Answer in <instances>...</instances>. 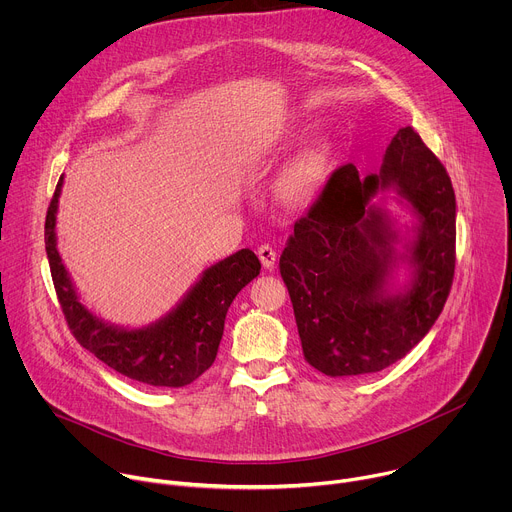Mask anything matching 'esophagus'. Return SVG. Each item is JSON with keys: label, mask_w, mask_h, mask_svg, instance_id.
I'll use <instances>...</instances> for the list:
<instances>
[{"label": "esophagus", "mask_w": 512, "mask_h": 512, "mask_svg": "<svg viewBox=\"0 0 512 512\" xmlns=\"http://www.w3.org/2000/svg\"><path fill=\"white\" fill-rule=\"evenodd\" d=\"M257 255H259V259H261V263H263L265 269H273V267H275L277 253H275V249H273L271 245H261V247L257 249Z\"/></svg>", "instance_id": "34e87169"}]
</instances>
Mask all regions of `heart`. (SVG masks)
Returning <instances> with one entry per match:
<instances>
[{"mask_svg": "<svg viewBox=\"0 0 512 512\" xmlns=\"http://www.w3.org/2000/svg\"><path fill=\"white\" fill-rule=\"evenodd\" d=\"M332 168V145L314 141L291 158L275 176L271 194L285 210H302L310 206L324 188Z\"/></svg>", "mask_w": 512, "mask_h": 512, "instance_id": "obj_1", "label": "heart"}]
</instances>
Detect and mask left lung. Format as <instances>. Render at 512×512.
Wrapping results in <instances>:
<instances>
[{"mask_svg":"<svg viewBox=\"0 0 512 512\" xmlns=\"http://www.w3.org/2000/svg\"><path fill=\"white\" fill-rule=\"evenodd\" d=\"M389 199L412 216L409 226L396 223ZM454 253L450 176L413 127H401L377 174L346 164L330 176L281 253L304 358L328 377L377 373L403 358L444 310Z\"/></svg>","mask_w":512,"mask_h":512,"instance_id":"obj_1","label":"left lung"}]
</instances>
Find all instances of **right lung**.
<instances>
[{"mask_svg": "<svg viewBox=\"0 0 512 512\" xmlns=\"http://www.w3.org/2000/svg\"><path fill=\"white\" fill-rule=\"evenodd\" d=\"M64 176L50 200L44 243L56 296L70 332L79 344L127 379L152 387H186L216 358L225 318L239 291L259 275L261 263L251 249H241L206 267L184 298L160 320L125 328L93 314L70 279L56 247V212Z\"/></svg>", "mask_w": 512, "mask_h": 512, "instance_id": "right-lung-1", "label": "right lung"}]
</instances>
